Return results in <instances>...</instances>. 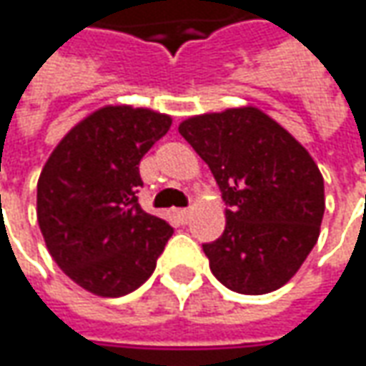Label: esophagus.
<instances>
[{"mask_svg": "<svg viewBox=\"0 0 366 366\" xmlns=\"http://www.w3.org/2000/svg\"><path fill=\"white\" fill-rule=\"evenodd\" d=\"M174 217L178 219V222L186 224V222L190 221V210H188V208H176V210H174Z\"/></svg>", "mask_w": 366, "mask_h": 366, "instance_id": "obj_1", "label": "esophagus"}]
</instances>
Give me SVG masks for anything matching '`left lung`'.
<instances>
[{
  "label": "left lung",
  "instance_id": "left-lung-1",
  "mask_svg": "<svg viewBox=\"0 0 366 366\" xmlns=\"http://www.w3.org/2000/svg\"><path fill=\"white\" fill-rule=\"evenodd\" d=\"M227 204L222 234L204 243L214 277L259 296L287 284L314 249L324 217V180L308 152L255 107L180 123Z\"/></svg>",
  "mask_w": 366,
  "mask_h": 366
}]
</instances>
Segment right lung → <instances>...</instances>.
Wrapping results in <instances>:
<instances>
[{
	"label": "right lung",
	"mask_w": 366,
	"mask_h": 366,
	"mask_svg": "<svg viewBox=\"0 0 366 366\" xmlns=\"http://www.w3.org/2000/svg\"><path fill=\"white\" fill-rule=\"evenodd\" d=\"M149 109L103 107L72 127L38 180V224L74 284L103 297L137 290L156 269L168 222L147 214L139 162L170 129Z\"/></svg>",
	"instance_id": "add662e5"
}]
</instances>
